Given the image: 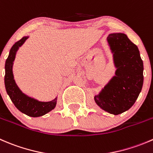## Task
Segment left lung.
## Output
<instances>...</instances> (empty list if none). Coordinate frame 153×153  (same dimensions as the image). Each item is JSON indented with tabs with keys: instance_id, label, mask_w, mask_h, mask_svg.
<instances>
[{
	"instance_id": "8db88e82",
	"label": "left lung",
	"mask_w": 153,
	"mask_h": 153,
	"mask_svg": "<svg viewBox=\"0 0 153 153\" xmlns=\"http://www.w3.org/2000/svg\"><path fill=\"white\" fill-rule=\"evenodd\" d=\"M107 41L113 54L115 75L95 95L98 106L109 114L118 115L134 104L142 90L143 64L140 51L125 33H111Z\"/></svg>"
}]
</instances>
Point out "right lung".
<instances>
[{
	"mask_svg": "<svg viewBox=\"0 0 153 153\" xmlns=\"http://www.w3.org/2000/svg\"><path fill=\"white\" fill-rule=\"evenodd\" d=\"M27 39L28 36H24L20 40L16 42L10 49L5 63L4 83L7 94L17 109L27 116L38 117L43 116L55 108L57 97L50 102H40L22 93L16 84L13 73V62L19 47L22 46Z\"/></svg>",
	"mask_w": 153,
	"mask_h": 153,
	"instance_id": "obj_1",
	"label": "right lung"
}]
</instances>
